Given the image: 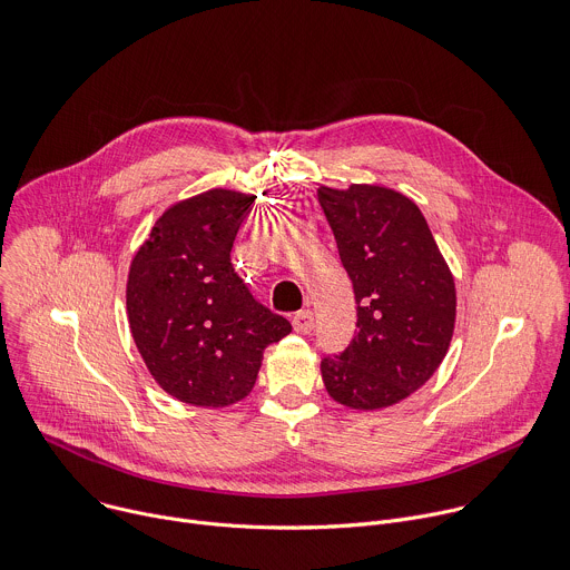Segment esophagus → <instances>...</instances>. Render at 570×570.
Masks as SVG:
<instances>
[{"mask_svg":"<svg viewBox=\"0 0 570 570\" xmlns=\"http://www.w3.org/2000/svg\"><path fill=\"white\" fill-rule=\"evenodd\" d=\"M292 325H294V330H296V332H301V334H309V332L314 330V314H312L309 309H301V312H296V314H294Z\"/></svg>","mask_w":570,"mask_h":570,"instance_id":"esophagus-1","label":"esophagus"}]
</instances>
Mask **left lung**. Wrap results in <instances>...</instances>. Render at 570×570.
<instances>
[{
  "label": "left lung",
  "mask_w": 570,
  "mask_h": 570,
  "mask_svg": "<svg viewBox=\"0 0 570 570\" xmlns=\"http://www.w3.org/2000/svg\"><path fill=\"white\" fill-rule=\"evenodd\" d=\"M357 301V334L321 362L338 404L375 411L417 391L442 364L456 323V285L420 208L384 186L318 188Z\"/></svg>",
  "instance_id": "1"
}]
</instances>
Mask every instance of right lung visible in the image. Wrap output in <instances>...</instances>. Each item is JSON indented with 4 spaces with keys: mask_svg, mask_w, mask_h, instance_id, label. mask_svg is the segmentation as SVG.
I'll return each mask as SVG.
<instances>
[{
    "mask_svg": "<svg viewBox=\"0 0 570 570\" xmlns=\"http://www.w3.org/2000/svg\"><path fill=\"white\" fill-rule=\"evenodd\" d=\"M256 195L213 188L155 222L128 274V321L155 382L193 406H229L256 384L263 353L292 325L232 265Z\"/></svg>",
    "mask_w": 570,
    "mask_h": 570,
    "instance_id": "1",
    "label": "right lung"
}]
</instances>
